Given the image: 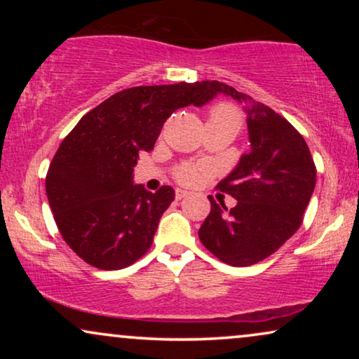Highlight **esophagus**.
I'll use <instances>...</instances> for the list:
<instances>
[{"label":"esophagus","instance_id":"obj_1","mask_svg":"<svg viewBox=\"0 0 359 359\" xmlns=\"http://www.w3.org/2000/svg\"><path fill=\"white\" fill-rule=\"evenodd\" d=\"M188 194H189L188 191H184V189H176V193H175L176 199H183V198H186V196H188Z\"/></svg>","mask_w":359,"mask_h":359}]
</instances>
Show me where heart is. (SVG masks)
Wrapping results in <instances>:
<instances>
[{"label":"heart","mask_w":359,"mask_h":359,"mask_svg":"<svg viewBox=\"0 0 359 359\" xmlns=\"http://www.w3.org/2000/svg\"><path fill=\"white\" fill-rule=\"evenodd\" d=\"M209 122L229 126L235 132H238L240 126H242V116H240V111L235 106L229 104V102H220V104H215L209 111ZM203 173L204 170L201 166L186 163L176 170V180L183 184H196L201 180Z\"/></svg>","instance_id":"heart-1"}]
</instances>
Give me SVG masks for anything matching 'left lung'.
<instances>
[{"label": "left lung", "mask_w": 359, "mask_h": 359, "mask_svg": "<svg viewBox=\"0 0 359 359\" xmlns=\"http://www.w3.org/2000/svg\"><path fill=\"white\" fill-rule=\"evenodd\" d=\"M210 100L227 95L245 104L252 150L217 184L237 199L232 209L209 196L199 240L220 262L250 266L273 255L302 224L317 170L304 137L271 107L220 81H208Z\"/></svg>", "instance_id": "left-lung-1"}]
</instances>
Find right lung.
<instances>
[{
	"label": "right lung",
	"mask_w": 359,
	"mask_h": 359,
	"mask_svg": "<svg viewBox=\"0 0 359 359\" xmlns=\"http://www.w3.org/2000/svg\"><path fill=\"white\" fill-rule=\"evenodd\" d=\"M209 100L208 81L129 88L86 112L63 139L46 191L63 240L88 264L122 269L149 252L175 189L134 184L139 151L154 149L176 109Z\"/></svg>",
	"instance_id": "obj_1"
}]
</instances>
